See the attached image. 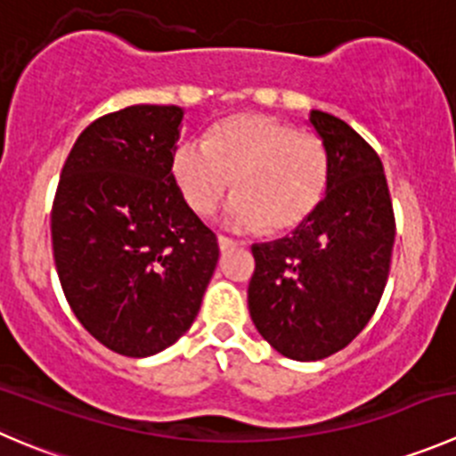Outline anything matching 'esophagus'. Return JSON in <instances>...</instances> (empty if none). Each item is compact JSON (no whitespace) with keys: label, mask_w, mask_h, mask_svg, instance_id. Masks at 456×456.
Here are the masks:
<instances>
[{"label":"esophagus","mask_w":456,"mask_h":456,"mask_svg":"<svg viewBox=\"0 0 456 456\" xmlns=\"http://www.w3.org/2000/svg\"><path fill=\"white\" fill-rule=\"evenodd\" d=\"M218 247H220V251H223V254H227V251H232V249H236V247H240V242L232 240V238L218 236Z\"/></svg>","instance_id":"esophagus-1"}]
</instances>
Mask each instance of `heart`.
<instances>
[{
  "label": "heart",
  "mask_w": 456,
  "mask_h": 456,
  "mask_svg": "<svg viewBox=\"0 0 456 456\" xmlns=\"http://www.w3.org/2000/svg\"><path fill=\"white\" fill-rule=\"evenodd\" d=\"M171 174L184 202L209 216L233 180L229 220L269 236L307 223L330 187L325 140L265 113H238L216 122L202 142L175 149Z\"/></svg>",
  "instance_id": "b5f03b06"
}]
</instances>
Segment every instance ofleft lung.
Returning <instances> with one entry per match:
<instances>
[{
	"instance_id": "1",
	"label": "left lung",
	"mask_w": 456,
	"mask_h": 456,
	"mask_svg": "<svg viewBox=\"0 0 456 456\" xmlns=\"http://www.w3.org/2000/svg\"><path fill=\"white\" fill-rule=\"evenodd\" d=\"M309 122L330 149L325 200L291 236L251 247L256 269L247 289L256 330L294 361L336 354L368 325L396 233L377 151L330 113L312 110Z\"/></svg>"
}]
</instances>
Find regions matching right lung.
Listing matches in <instances>:
<instances>
[{
    "instance_id": "right-lung-1",
    "label": "right lung",
    "mask_w": 456,
    "mask_h": 456,
    "mask_svg": "<svg viewBox=\"0 0 456 456\" xmlns=\"http://www.w3.org/2000/svg\"><path fill=\"white\" fill-rule=\"evenodd\" d=\"M183 118L174 104L97 118L75 140L53 200L66 300L93 338L131 359L191 327L218 265L216 233L171 174Z\"/></svg>"
}]
</instances>
